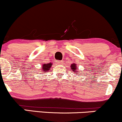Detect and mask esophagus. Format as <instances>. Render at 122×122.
<instances>
[{
    "label": "esophagus",
    "mask_w": 122,
    "mask_h": 122,
    "mask_svg": "<svg viewBox=\"0 0 122 122\" xmlns=\"http://www.w3.org/2000/svg\"><path fill=\"white\" fill-rule=\"evenodd\" d=\"M56 62H57V64H61L62 63V61H57Z\"/></svg>",
    "instance_id": "1"
}]
</instances>
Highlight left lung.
I'll use <instances>...</instances> for the list:
<instances>
[{"instance_id": "left-lung-1", "label": "left lung", "mask_w": 122, "mask_h": 122, "mask_svg": "<svg viewBox=\"0 0 122 122\" xmlns=\"http://www.w3.org/2000/svg\"><path fill=\"white\" fill-rule=\"evenodd\" d=\"M77 67H78V66H76V64H75V63L72 64L71 65V70H72L73 71L75 72L76 73L75 74H78V73H79V72H80V71H79V70H78Z\"/></svg>"}]
</instances>
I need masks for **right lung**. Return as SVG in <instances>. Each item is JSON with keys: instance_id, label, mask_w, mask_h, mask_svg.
I'll use <instances>...</instances> for the list:
<instances>
[{"instance_id": "add662e5", "label": "right lung", "mask_w": 122, "mask_h": 122, "mask_svg": "<svg viewBox=\"0 0 122 122\" xmlns=\"http://www.w3.org/2000/svg\"><path fill=\"white\" fill-rule=\"evenodd\" d=\"M52 65V64L51 62L48 64H43L41 66V68L40 69V72H41L42 73H46V72H50Z\"/></svg>"}]
</instances>
